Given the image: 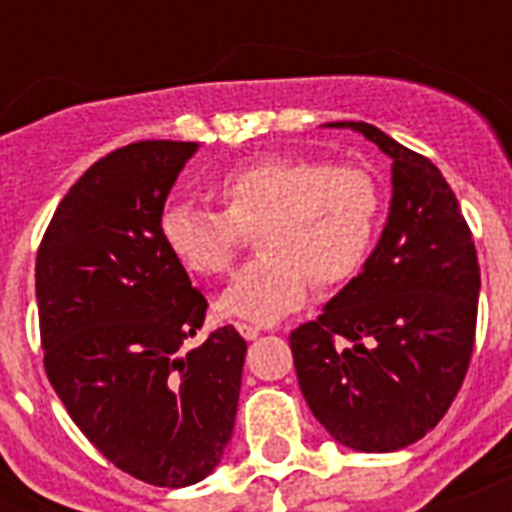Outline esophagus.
<instances>
[{
	"label": "esophagus",
	"mask_w": 512,
	"mask_h": 512,
	"mask_svg": "<svg viewBox=\"0 0 512 512\" xmlns=\"http://www.w3.org/2000/svg\"><path fill=\"white\" fill-rule=\"evenodd\" d=\"M236 329H239V335L244 337V340H255V337L263 332V327H257V324H247V321H236Z\"/></svg>",
	"instance_id": "34e87169"
}]
</instances>
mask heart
<instances>
[{"label":"heart","mask_w":512,"mask_h":512,"mask_svg":"<svg viewBox=\"0 0 512 512\" xmlns=\"http://www.w3.org/2000/svg\"><path fill=\"white\" fill-rule=\"evenodd\" d=\"M223 212L172 201L159 236L185 273L215 279L231 271L255 231L263 255L241 268L217 311L257 324L284 319L324 289L350 281L372 252L382 191L369 172L305 154H271L223 172L209 185Z\"/></svg>","instance_id":"b5f03b06"}]
</instances>
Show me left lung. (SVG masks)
Instances as JSON below:
<instances>
[{
    "instance_id": "8db88e82",
    "label": "left lung",
    "mask_w": 512,
    "mask_h": 512,
    "mask_svg": "<svg viewBox=\"0 0 512 512\" xmlns=\"http://www.w3.org/2000/svg\"><path fill=\"white\" fill-rule=\"evenodd\" d=\"M393 159V199L377 247L316 321L289 335L297 382L337 444L396 452L452 406L476 342L478 268L460 201L436 164L366 122Z\"/></svg>"
}]
</instances>
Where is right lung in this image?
Masks as SVG:
<instances>
[{
    "label": "right lung",
    "mask_w": 512,
    "mask_h": 512,
    "mask_svg": "<svg viewBox=\"0 0 512 512\" xmlns=\"http://www.w3.org/2000/svg\"><path fill=\"white\" fill-rule=\"evenodd\" d=\"M199 143L140 140L84 172L36 252L44 372L108 462L180 489L220 465L247 342L215 329L185 350L207 300L164 249L159 215Z\"/></svg>",
    "instance_id": "obj_1"
}]
</instances>
